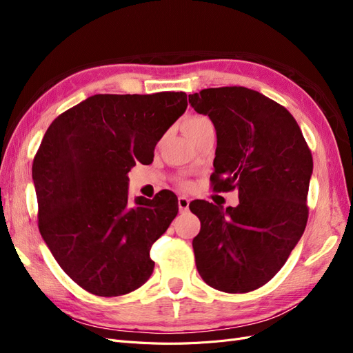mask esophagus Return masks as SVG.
<instances>
[{"instance_id": "1", "label": "esophagus", "mask_w": 353, "mask_h": 353, "mask_svg": "<svg viewBox=\"0 0 353 353\" xmlns=\"http://www.w3.org/2000/svg\"><path fill=\"white\" fill-rule=\"evenodd\" d=\"M188 206H190V200L185 196H179L178 197L179 212H188Z\"/></svg>"}]
</instances>
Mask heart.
Listing matches in <instances>:
<instances>
[{
	"label": "heart",
	"instance_id": "1",
	"mask_svg": "<svg viewBox=\"0 0 353 353\" xmlns=\"http://www.w3.org/2000/svg\"><path fill=\"white\" fill-rule=\"evenodd\" d=\"M208 125H212V122L208 119V117H205V116H190V117H187L185 122H184V131H185V134H191V132H194V131L200 130V128L208 126Z\"/></svg>",
	"mask_w": 353,
	"mask_h": 353
}]
</instances>
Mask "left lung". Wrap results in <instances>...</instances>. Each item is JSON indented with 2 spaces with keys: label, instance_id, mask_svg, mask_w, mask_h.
Segmentation results:
<instances>
[{
  "label": "left lung",
  "instance_id": "8db88e82",
  "mask_svg": "<svg viewBox=\"0 0 353 353\" xmlns=\"http://www.w3.org/2000/svg\"><path fill=\"white\" fill-rule=\"evenodd\" d=\"M216 131L213 190H239L236 208L199 200L193 240L206 284L248 293L281 270L307 221L306 196L314 162L294 117L263 94L244 87L208 88L188 95Z\"/></svg>",
  "mask_w": 353,
  "mask_h": 353
}]
</instances>
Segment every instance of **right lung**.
<instances>
[{
	"label": "right lung",
	"mask_w": 353,
	"mask_h": 353,
	"mask_svg": "<svg viewBox=\"0 0 353 353\" xmlns=\"http://www.w3.org/2000/svg\"><path fill=\"white\" fill-rule=\"evenodd\" d=\"M185 109V92L97 94L61 113L42 138L32 166L41 236L87 292L121 296L150 279L152 244L176 216L178 199L163 190L131 200L128 172L153 162Z\"/></svg>",
	"instance_id": "add662e5"
}]
</instances>
